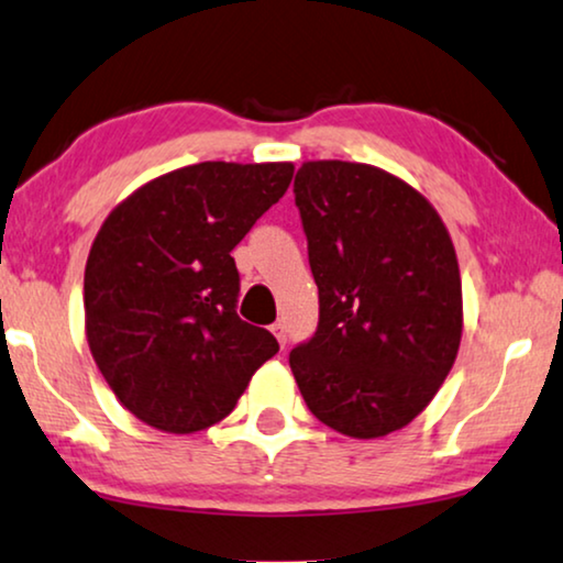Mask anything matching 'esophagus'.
Instances as JSON below:
<instances>
[{
	"mask_svg": "<svg viewBox=\"0 0 563 563\" xmlns=\"http://www.w3.org/2000/svg\"><path fill=\"white\" fill-rule=\"evenodd\" d=\"M271 329H273L275 339H278V342H280V346H285V342H288V331H285V323L283 321H275Z\"/></svg>",
	"mask_w": 563,
	"mask_h": 563,
	"instance_id": "esophagus-1",
	"label": "esophagus"
}]
</instances>
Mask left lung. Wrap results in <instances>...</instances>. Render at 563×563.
Returning <instances> with one entry per match:
<instances>
[{"label": "left lung", "instance_id": "8db88e82", "mask_svg": "<svg viewBox=\"0 0 563 563\" xmlns=\"http://www.w3.org/2000/svg\"><path fill=\"white\" fill-rule=\"evenodd\" d=\"M292 194L319 285V327L290 352L292 377L329 429L387 437L429 406L456 360L454 244L416 188L372 165L303 163Z\"/></svg>", "mask_w": 563, "mask_h": 563}]
</instances>
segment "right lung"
Returning <instances> with one entry per match:
<instances>
[{
	"instance_id": "1",
	"label": "right lung",
	"mask_w": 563,
	"mask_h": 563,
	"mask_svg": "<svg viewBox=\"0 0 563 563\" xmlns=\"http://www.w3.org/2000/svg\"><path fill=\"white\" fill-rule=\"evenodd\" d=\"M290 178V163L186 165L137 188L101 224L84 275L86 336L140 421L168 433L209 429L280 350L236 316L232 250Z\"/></svg>"
}]
</instances>
